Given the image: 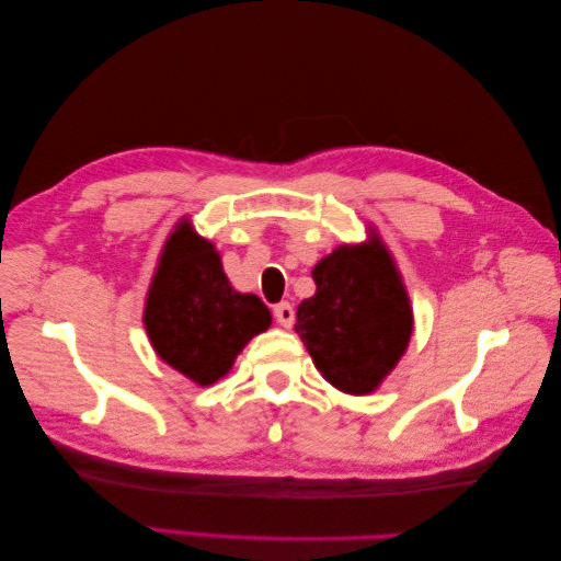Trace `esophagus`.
Returning a JSON list of instances; mask_svg holds the SVG:
<instances>
[{
	"mask_svg": "<svg viewBox=\"0 0 561 561\" xmlns=\"http://www.w3.org/2000/svg\"><path fill=\"white\" fill-rule=\"evenodd\" d=\"M273 316L283 328H293V323H296V310H293L290 302H278V306L273 308Z\"/></svg>",
	"mask_w": 561,
	"mask_h": 561,
	"instance_id": "obj_1",
	"label": "esophagus"
}]
</instances>
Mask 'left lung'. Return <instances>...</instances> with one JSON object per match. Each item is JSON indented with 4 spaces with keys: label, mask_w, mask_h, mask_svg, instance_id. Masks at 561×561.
Instances as JSON below:
<instances>
[{
    "label": "left lung",
    "mask_w": 561,
    "mask_h": 561,
    "mask_svg": "<svg viewBox=\"0 0 561 561\" xmlns=\"http://www.w3.org/2000/svg\"><path fill=\"white\" fill-rule=\"evenodd\" d=\"M316 296L298 306L296 333L320 375L347 394H370L405 355L415 318L390 248L375 228L313 268Z\"/></svg>",
    "instance_id": "8db88e82"
}]
</instances>
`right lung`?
Masks as SVG:
<instances>
[{"label":"right lung","mask_w":561,"mask_h":561,"mask_svg":"<svg viewBox=\"0 0 561 561\" xmlns=\"http://www.w3.org/2000/svg\"><path fill=\"white\" fill-rule=\"evenodd\" d=\"M273 323L253 293H238L220 253L181 218L161 248L144 302V328L163 363L198 388L231 373L238 353Z\"/></svg>","instance_id":"obj_1"}]
</instances>
